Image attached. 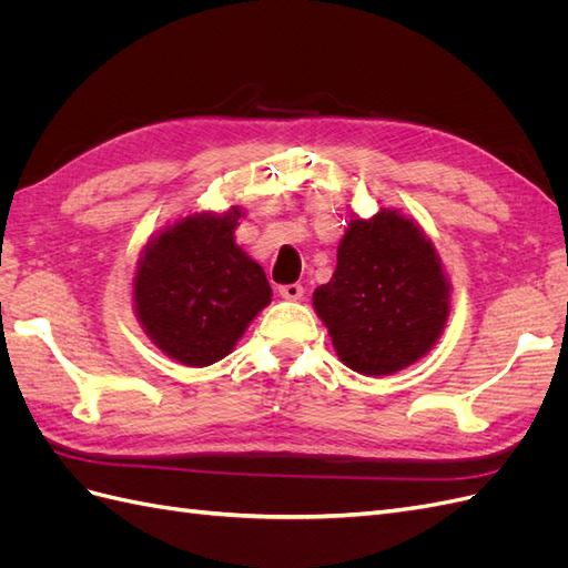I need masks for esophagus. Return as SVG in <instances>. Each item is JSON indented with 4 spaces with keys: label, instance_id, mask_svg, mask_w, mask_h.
Masks as SVG:
<instances>
[{
    "label": "esophagus",
    "instance_id": "34e87169",
    "mask_svg": "<svg viewBox=\"0 0 568 568\" xmlns=\"http://www.w3.org/2000/svg\"><path fill=\"white\" fill-rule=\"evenodd\" d=\"M280 296L286 301H301L303 286L301 284H284V286H280Z\"/></svg>",
    "mask_w": 568,
    "mask_h": 568
}]
</instances>
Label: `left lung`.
Returning a JSON list of instances; mask_svg holds the SVG:
<instances>
[{
	"label": "left lung",
	"mask_w": 568,
	"mask_h": 568,
	"mask_svg": "<svg viewBox=\"0 0 568 568\" xmlns=\"http://www.w3.org/2000/svg\"><path fill=\"white\" fill-rule=\"evenodd\" d=\"M450 301L453 284L432 236L398 209L353 213L332 280L313 294L338 359L365 376L419 363L448 324Z\"/></svg>",
	"instance_id": "obj_1"
}]
</instances>
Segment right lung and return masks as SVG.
<instances>
[{
	"instance_id": "add662e5",
	"label": "right lung",
	"mask_w": 568,
	"mask_h": 568,
	"mask_svg": "<svg viewBox=\"0 0 568 568\" xmlns=\"http://www.w3.org/2000/svg\"><path fill=\"white\" fill-rule=\"evenodd\" d=\"M246 213L189 211L153 232L136 257L132 307L149 341L184 367L227 357L272 301L261 263L236 244Z\"/></svg>"
}]
</instances>
